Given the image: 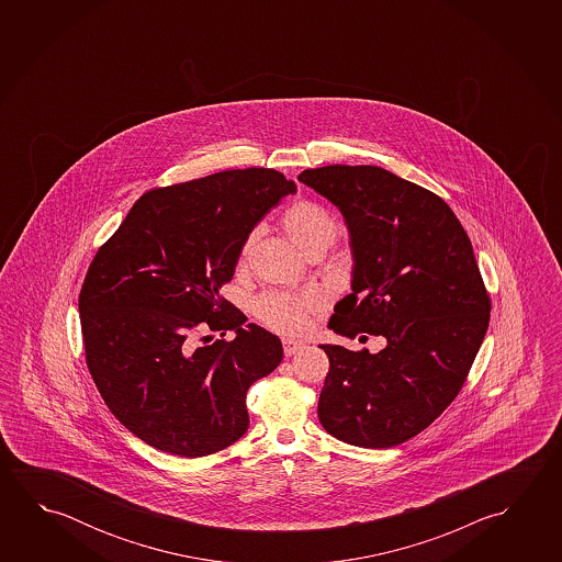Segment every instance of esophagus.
<instances>
[{
  "label": "esophagus",
  "instance_id": "1",
  "mask_svg": "<svg viewBox=\"0 0 562 562\" xmlns=\"http://www.w3.org/2000/svg\"><path fill=\"white\" fill-rule=\"evenodd\" d=\"M282 345H284L285 357H294V355H297L300 350L305 349V345L302 340L288 339V337L282 339Z\"/></svg>",
  "mask_w": 562,
  "mask_h": 562
}]
</instances>
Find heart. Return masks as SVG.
I'll return each instance as SVG.
<instances>
[{
	"instance_id": "heart-1",
	"label": "heart",
	"mask_w": 562,
	"mask_h": 562,
	"mask_svg": "<svg viewBox=\"0 0 562 562\" xmlns=\"http://www.w3.org/2000/svg\"><path fill=\"white\" fill-rule=\"evenodd\" d=\"M284 229L288 231L290 239L304 252L325 247L329 249L333 240L337 237V222L333 220L331 213L315 202H295L284 213ZM255 235L245 240L240 249V265L247 262L250 249H252ZM322 307V297L317 294H292L284 290H268L265 294L258 295L252 304L255 315L260 322L268 325L274 331L294 333L304 331L310 322V315Z\"/></svg>"
}]
</instances>
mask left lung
Wrapping results in <instances>:
<instances>
[{"label": "left lung", "mask_w": 562, "mask_h": 562, "mask_svg": "<svg viewBox=\"0 0 562 562\" xmlns=\"http://www.w3.org/2000/svg\"><path fill=\"white\" fill-rule=\"evenodd\" d=\"M297 180L337 205L349 229L352 294L329 327L386 337L376 355L322 345L319 422L349 445L396 447L449 407L486 335L490 295L469 235L437 193L380 166H322Z\"/></svg>", "instance_id": "1"}]
</instances>
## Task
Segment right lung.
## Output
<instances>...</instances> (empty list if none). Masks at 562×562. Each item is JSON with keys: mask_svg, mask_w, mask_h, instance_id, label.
Instances as JSON below:
<instances>
[{"mask_svg": "<svg viewBox=\"0 0 562 562\" xmlns=\"http://www.w3.org/2000/svg\"><path fill=\"white\" fill-rule=\"evenodd\" d=\"M294 192L282 172L257 166L157 188L95 252L78 297L86 362L111 414L140 441L198 459L249 429L247 390L284 350L220 290L250 231ZM200 328L238 337L198 346Z\"/></svg>", "mask_w": 562, "mask_h": 562, "instance_id": "add662e5", "label": "right lung"}]
</instances>
